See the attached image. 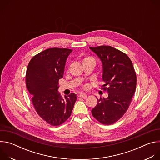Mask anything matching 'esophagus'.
Here are the masks:
<instances>
[{"instance_id": "esophagus-1", "label": "esophagus", "mask_w": 160, "mask_h": 160, "mask_svg": "<svg viewBox=\"0 0 160 160\" xmlns=\"http://www.w3.org/2000/svg\"><path fill=\"white\" fill-rule=\"evenodd\" d=\"M78 97H81V98H86L87 96V94H85L81 93V94H78Z\"/></svg>"}]
</instances>
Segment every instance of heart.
<instances>
[{"label": "heart", "instance_id": "obj_1", "mask_svg": "<svg viewBox=\"0 0 160 160\" xmlns=\"http://www.w3.org/2000/svg\"><path fill=\"white\" fill-rule=\"evenodd\" d=\"M94 61V59L91 57V56H85L83 58V59H82V61H83V63H85L86 62H88V61Z\"/></svg>", "mask_w": 160, "mask_h": 160}]
</instances>
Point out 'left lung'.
<instances>
[{
    "mask_svg": "<svg viewBox=\"0 0 160 160\" xmlns=\"http://www.w3.org/2000/svg\"><path fill=\"white\" fill-rule=\"evenodd\" d=\"M101 59L103 65L101 90L108 92L106 99H98L91 112L100 123L111 125L127 111L136 88L137 77L132 61L120 50L108 45L89 47Z\"/></svg>",
    "mask_w": 160,
    "mask_h": 160,
    "instance_id": "8db88e82",
    "label": "left lung"
}]
</instances>
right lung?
I'll use <instances>...</instances> for the list:
<instances>
[{"label":"right lung","instance_id":"right-lung-1","mask_svg":"<svg viewBox=\"0 0 160 160\" xmlns=\"http://www.w3.org/2000/svg\"><path fill=\"white\" fill-rule=\"evenodd\" d=\"M72 50L50 48L34 56L28 65L26 85L38 115L52 126L63 123L70 117L77 96L63 99L58 92L66 59Z\"/></svg>","mask_w":160,"mask_h":160}]
</instances>
